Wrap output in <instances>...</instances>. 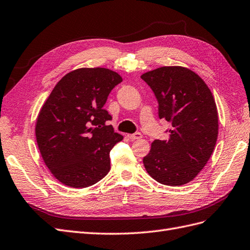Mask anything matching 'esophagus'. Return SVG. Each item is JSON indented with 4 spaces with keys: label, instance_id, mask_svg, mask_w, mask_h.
I'll use <instances>...</instances> for the list:
<instances>
[{
    "label": "esophagus",
    "instance_id": "obj_1",
    "mask_svg": "<svg viewBox=\"0 0 250 250\" xmlns=\"http://www.w3.org/2000/svg\"><path fill=\"white\" fill-rule=\"evenodd\" d=\"M127 137H129L131 140H136V139H140V138H142V135H141V133L136 132V133H134V134L127 135Z\"/></svg>",
    "mask_w": 250,
    "mask_h": 250
}]
</instances>
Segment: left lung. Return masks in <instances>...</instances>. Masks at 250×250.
<instances>
[{
	"mask_svg": "<svg viewBox=\"0 0 250 250\" xmlns=\"http://www.w3.org/2000/svg\"><path fill=\"white\" fill-rule=\"evenodd\" d=\"M170 124L167 140L156 139L144 157L148 175L170 187L188 183L205 167L218 138L215 99L202 78L188 68L161 67L142 74Z\"/></svg>",
	"mask_w": 250,
	"mask_h": 250,
	"instance_id": "1",
	"label": "left lung"
}]
</instances>
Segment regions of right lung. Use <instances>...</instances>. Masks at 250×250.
<instances>
[{
  "mask_svg": "<svg viewBox=\"0 0 250 250\" xmlns=\"http://www.w3.org/2000/svg\"><path fill=\"white\" fill-rule=\"evenodd\" d=\"M121 76L105 68H82L56 83L35 125L39 149L50 172L70 188L91 187L109 173L110 152L123 140L104 105Z\"/></svg>",
  "mask_w": 250,
  "mask_h": 250,
  "instance_id": "right-lung-1",
  "label": "right lung"
}]
</instances>
